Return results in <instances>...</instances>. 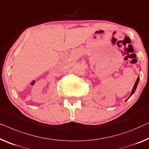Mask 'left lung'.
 I'll use <instances>...</instances> for the list:
<instances>
[{"mask_svg":"<svg viewBox=\"0 0 149 149\" xmlns=\"http://www.w3.org/2000/svg\"><path fill=\"white\" fill-rule=\"evenodd\" d=\"M139 79H140V77L138 76V78H137V79H136V81L135 84H134V86L132 91V92H131V95H130V96H131L132 95H133L134 93V92H135V91H136V87H137V86H138V82H139ZM127 99H128V98H127Z\"/></svg>","mask_w":149,"mask_h":149,"instance_id":"left-lung-1","label":"left lung"}]
</instances>
